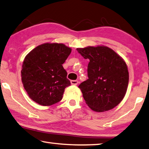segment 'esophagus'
Segmentation results:
<instances>
[{
    "mask_svg": "<svg viewBox=\"0 0 149 149\" xmlns=\"http://www.w3.org/2000/svg\"><path fill=\"white\" fill-rule=\"evenodd\" d=\"M70 83H71L72 85L76 86L78 84L79 82H78V80H70Z\"/></svg>",
    "mask_w": 149,
    "mask_h": 149,
    "instance_id": "obj_1",
    "label": "esophagus"
}]
</instances>
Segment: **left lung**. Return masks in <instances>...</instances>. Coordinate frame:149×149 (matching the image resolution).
Instances as JSON below:
<instances>
[{
	"mask_svg": "<svg viewBox=\"0 0 149 149\" xmlns=\"http://www.w3.org/2000/svg\"><path fill=\"white\" fill-rule=\"evenodd\" d=\"M88 65V79L79 88L88 106L95 112H105L115 107L127 92L129 72L122 57L106 46L77 48Z\"/></svg>",
	"mask_w": 149,
	"mask_h": 149,
	"instance_id": "8db88e82",
	"label": "left lung"
}]
</instances>
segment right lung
Instances as JSON below:
<instances>
[{
  "instance_id": "1",
  "label": "right lung",
  "mask_w": 149,
  "mask_h": 149,
  "mask_svg": "<svg viewBox=\"0 0 149 149\" xmlns=\"http://www.w3.org/2000/svg\"><path fill=\"white\" fill-rule=\"evenodd\" d=\"M71 48L62 43H44L25 56L21 71L22 83L31 100L43 106L58 103L70 85L63 67Z\"/></svg>"
}]
</instances>
